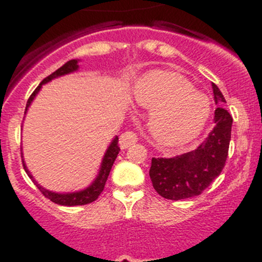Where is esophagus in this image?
<instances>
[{"mask_svg": "<svg viewBox=\"0 0 262 262\" xmlns=\"http://www.w3.org/2000/svg\"><path fill=\"white\" fill-rule=\"evenodd\" d=\"M137 141H138V136H137L134 132L126 130L124 132V133L120 136V138H119V144H120V147L124 149V148L130 147L132 144L136 143Z\"/></svg>", "mask_w": 262, "mask_h": 262, "instance_id": "esophagus-1", "label": "esophagus"}]
</instances>
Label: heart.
Returning a JSON list of instances; mask_svg holds the SVG:
<instances>
[{
	"label": "heart",
	"mask_w": 262,
	"mask_h": 262,
	"mask_svg": "<svg viewBox=\"0 0 262 262\" xmlns=\"http://www.w3.org/2000/svg\"><path fill=\"white\" fill-rule=\"evenodd\" d=\"M134 100L152 112L149 129L160 143L175 146L196 137L210 115V102L179 73L153 71L137 82Z\"/></svg>",
	"instance_id": "heart-1"
}]
</instances>
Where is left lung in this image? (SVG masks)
<instances>
[{"mask_svg": "<svg viewBox=\"0 0 262 262\" xmlns=\"http://www.w3.org/2000/svg\"><path fill=\"white\" fill-rule=\"evenodd\" d=\"M215 104L223 105L226 99L213 83ZM232 116L222 106L214 112L213 130L195 150L171 158H152L149 178L161 196L181 200L200 195L216 176L221 175L228 157L231 142Z\"/></svg>", "mask_w": 262, "mask_h": 262, "instance_id": "8db88e82", "label": "left lung"}]
</instances>
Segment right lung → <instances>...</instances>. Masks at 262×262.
<instances>
[{
	"instance_id": "obj_1",
	"label": "right lung",
	"mask_w": 262,
	"mask_h": 262,
	"mask_svg": "<svg viewBox=\"0 0 262 262\" xmlns=\"http://www.w3.org/2000/svg\"><path fill=\"white\" fill-rule=\"evenodd\" d=\"M77 68H78L77 59H71V60H68L67 63H64L62 67L58 68L57 71H54V72H53L52 75H49L48 77L44 78V80L40 82V84H39V86L36 87L35 90H34V92L30 95V97H29L28 102H26L25 113H26V110H28V107L30 106V102L33 101V99L35 97V95L38 94V91L40 90L41 84L47 83V82L53 80V78L58 77V76H63V75H67V73L75 72ZM119 150H120V147H119V138H118V137H115L114 141L112 142V144H110L109 148H107L106 153H105L104 160H102L101 170H100L99 176H97L96 180L94 181V184H92L91 186L87 187V189L82 190V191L72 192V194H57V192L48 191V190H46L44 187H41L40 185L36 184L35 180L33 179V176L30 175V172H29L28 168H26L24 161H23V166H24V168H25L26 173L29 175V178H30L31 180L35 182L36 186H38V189L40 190L41 194H43L44 196L47 198V199L52 200V202L55 203V204L66 205V207L84 205V204H90V203L95 202V200L99 198V195L102 192V190H104V187H105V184H106L107 178H109L110 170H112L113 165H114L115 158L118 157V155H119Z\"/></svg>"
}]
</instances>
